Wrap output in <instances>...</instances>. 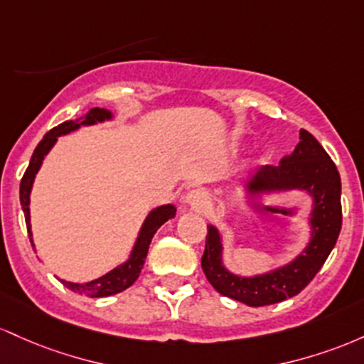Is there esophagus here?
<instances>
[{
    "mask_svg": "<svg viewBox=\"0 0 364 364\" xmlns=\"http://www.w3.org/2000/svg\"><path fill=\"white\" fill-rule=\"evenodd\" d=\"M183 203H186L187 206L196 208V210H201L204 204L208 203V196H206V193H203V191L194 189L183 196Z\"/></svg>",
    "mask_w": 364,
    "mask_h": 364,
    "instance_id": "34e87169",
    "label": "esophagus"
}]
</instances>
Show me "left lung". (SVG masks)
<instances>
[{"mask_svg":"<svg viewBox=\"0 0 364 364\" xmlns=\"http://www.w3.org/2000/svg\"><path fill=\"white\" fill-rule=\"evenodd\" d=\"M299 189L313 196L311 240L308 247L285 267L256 277H237L222 263V239L208 227L201 267L216 292L247 306H267L294 297L314 279L336 246L342 227L341 175L323 146L301 129L299 142L280 165H264L247 182L251 196ZM252 206L259 204L251 201Z\"/></svg>","mask_w":364,"mask_h":364,"instance_id":"1","label":"left lung"}]
</instances>
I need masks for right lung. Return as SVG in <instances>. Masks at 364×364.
<instances>
[{
  "instance_id": "add662e5",
  "label": "right lung",
  "mask_w": 364,
  "mask_h": 364,
  "mask_svg": "<svg viewBox=\"0 0 364 364\" xmlns=\"http://www.w3.org/2000/svg\"><path fill=\"white\" fill-rule=\"evenodd\" d=\"M109 118H112V113H109L108 109L105 108L89 109V112L85 113L84 117H80L79 120H67L63 122V124H60L58 127L51 129L50 132L43 137V141L39 142L38 148L34 149L31 163H28L26 173H23L22 177V182H20V204H22L23 215H26L27 232H28V237H31L32 246H34V242H32L31 211H28V203H31L32 183H34L36 173H38L41 165H43L44 156H46V154L50 153V149L55 146L56 139L63 136V134L73 132V130L79 129L80 125H92V124H97V122L109 120ZM175 211L177 210H175L173 204H165V206H160L156 208V210L151 211L148 218H146L144 225L141 228V232H139L136 246L132 249V255H130V258L125 261L124 264L113 268L112 272H108L106 275L100 277V279L87 282V284H73V282H65V280H61V284L73 292L84 294V296H89V297H106L129 289L130 285L139 279V273H141L142 267H144V259L146 256H148L151 239H153V235L156 234L158 228H160L166 220L173 218Z\"/></svg>"
}]
</instances>
